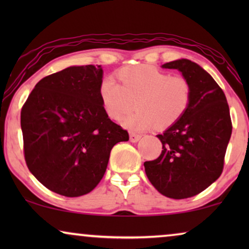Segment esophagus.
Wrapping results in <instances>:
<instances>
[{"label":"esophagus","instance_id":"34e87169","mask_svg":"<svg viewBox=\"0 0 249 249\" xmlns=\"http://www.w3.org/2000/svg\"><path fill=\"white\" fill-rule=\"evenodd\" d=\"M142 138V135H139V134H136V132H130V142H137L139 139Z\"/></svg>","mask_w":249,"mask_h":249}]
</instances>
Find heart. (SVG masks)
I'll list each match as a JSON object with an SVG mask.
<instances>
[{
	"instance_id": "heart-1",
	"label": "heart",
	"mask_w": 249,
	"mask_h": 249,
	"mask_svg": "<svg viewBox=\"0 0 249 249\" xmlns=\"http://www.w3.org/2000/svg\"><path fill=\"white\" fill-rule=\"evenodd\" d=\"M121 85L112 77L101 81L100 97L107 114L119 120L134 107L138 108L122 119L132 130H146L175 124L192 100V85L185 77L171 76L152 66L124 67L118 71Z\"/></svg>"
}]
</instances>
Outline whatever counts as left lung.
<instances>
[{
    "label": "left lung",
    "instance_id": "left-lung-1",
    "mask_svg": "<svg viewBox=\"0 0 249 249\" xmlns=\"http://www.w3.org/2000/svg\"><path fill=\"white\" fill-rule=\"evenodd\" d=\"M162 68L182 73L192 85V100L186 113L158 135L161 155L144 166L159 193L183 199L202 193L221 176L232 124L226 95L202 67L181 59Z\"/></svg>",
    "mask_w": 249,
    "mask_h": 249
}]
</instances>
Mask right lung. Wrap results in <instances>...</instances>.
<instances>
[{
	"mask_svg": "<svg viewBox=\"0 0 249 249\" xmlns=\"http://www.w3.org/2000/svg\"><path fill=\"white\" fill-rule=\"evenodd\" d=\"M102 78L101 66L69 67L39 80L21 108L26 164L62 196L90 193L107 171L112 147L129 141L104 110Z\"/></svg>",
	"mask_w": 249,
	"mask_h": 249,
	"instance_id": "1",
	"label": "right lung"
}]
</instances>
